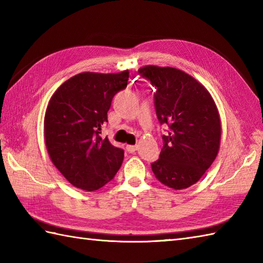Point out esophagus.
I'll list each match as a JSON object with an SVG mask.
<instances>
[{"label": "esophagus", "instance_id": "esophagus-1", "mask_svg": "<svg viewBox=\"0 0 263 263\" xmlns=\"http://www.w3.org/2000/svg\"><path fill=\"white\" fill-rule=\"evenodd\" d=\"M138 149V146H137V144H136V146H126V150H127V152L128 153H135L136 152V150Z\"/></svg>", "mask_w": 263, "mask_h": 263}]
</instances>
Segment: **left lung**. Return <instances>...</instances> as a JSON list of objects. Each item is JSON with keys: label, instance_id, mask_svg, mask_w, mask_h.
Returning <instances> with one entry per match:
<instances>
[{"label": "left lung", "instance_id": "left-lung-1", "mask_svg": "<svg viewBox=\"0 0 263 263\" xmlns=\"http://www.w3.org/2000/svg\"><path fill=\"white\" fill-rule=\"evenodd\" d=\"M138 72L156 89V114L167 126L152 170L164 185L186 189L200 180L219 150L221 126L216 104L201 83L181 70L149 65Z\"/></svg>", "mask_w": 263, "mask_h": 263}]
</instances>
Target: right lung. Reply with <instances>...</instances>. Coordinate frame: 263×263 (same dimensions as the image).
I'll return each mask as SVG.
<instances>
[{"instance_id":"obj_1","label":"right lung","mask_w":263,"mask_h":263,"mask_svg":"<svg viewBox=\"0 0 263 263\" xmlns=\"http://www.w3.org/2000/svg\"><path fill=\"white\" fill-rule=\"evenodd\" d=\"M128 71L85 72L66 80L49 100L44 133L53 164L72 185L96 191L120 170L124 150L114 147L102 127L115 95L125 89Z\"/></svg>"}]
</instances>
